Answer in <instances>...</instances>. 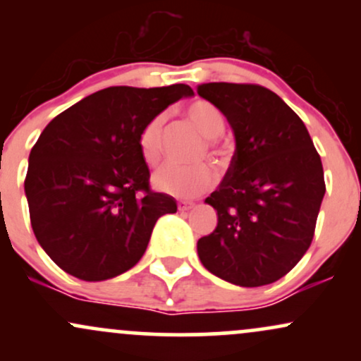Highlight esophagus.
I'll return each instance as SVG.
<instances>
[{"label": "esophagus", "mask_w": 361, "mask_h": 361, "mask_svg": "<svg viewBox=\"0 0 361 361\" xmlns=\"http://www.w3.org/2000/svg\"><path fill=\"white\" fill-rule=\"evenodd\" d=\"M195 207V204H192V202H180V204H178V210H180V212H186V210H192Z\"/></svg>", "instance_id": "esophagus-1"}]
</instances>
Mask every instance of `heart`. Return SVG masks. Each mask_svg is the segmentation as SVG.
<instances>
[{
    "mask_svg": "<svg viewBox=\"0 0 361 361\" xmlns=\"http://www.w3.org/2000/svg\"><path fill=\"white\" fill-rule=\"evenodd\" d=\"M186 117L195 123V127L210 139H217L226 128V120L217 106L210 102L197 100L185 109ZM163 127L164 115H156L139 134V151L147 164L159 161L161 147H163ZM215 181V171L210 164L200 163L195 166H178L166 164L152 175V185L161 192L176 195V197H195L209 190Z\"/></svg>",
    "mask_w": 361,
    "mask_h": 361,
    "instance_id": "heart-1",
    "label": "heart"
}]
</instances>
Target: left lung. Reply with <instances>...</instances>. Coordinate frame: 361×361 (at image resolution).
I'll list each match as a JSON object with an SVG mask.
<instances>
[{
	"mask_svg": "<svg viewBox=\"0 0 361 361\" xmlns=\"http://www.w3.org/2000/svg\"><path fill=\"white\" fill-rule=\"evenodd\" d=\"M197 93L233 127L235 151L210 197L217 227L198 239L202 264L239 287L280 280L312 243L326 193L307 128L276 93L259 85L205 82Z\"/></svg>",
	"mask_w": 361,
	"mask_h": 361,
	"instance_id": "1",
	"label": "left lung"
}]
</instances>
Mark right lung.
<instances>
[{
    "label": "right lung",
    "mask_w": 361,
    "mask_h": 361,
    "mask_svg": "<svg viewBox=\"0 0 361 361\" xmlns=\"http://www.w3.org/2000/svg\"><path fill=\"white\" fill-rule=\"evenodd\" d=\"M192 94L186 85L110 86L44 128L28 157L25 195L37 241L66 273L102 281L130 270L157 219L176 212L175 198L149 186L139 134Z\"/></svg>",
    "instance_id": "1"
}]
</instances>
